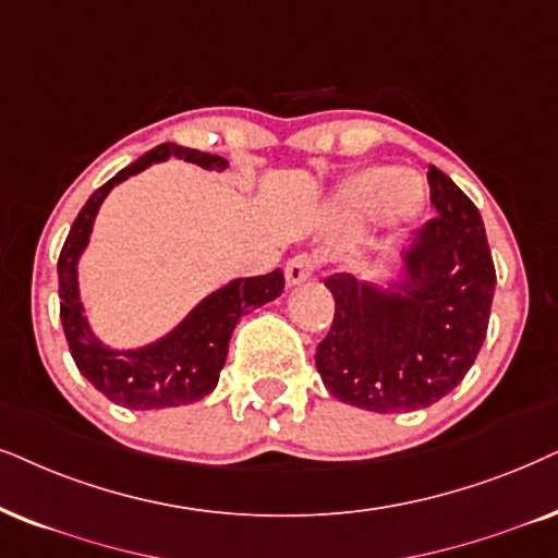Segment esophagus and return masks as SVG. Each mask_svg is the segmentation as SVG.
Wrapping results in <instances>:
<instances>
[{"label": "esophagus", "mask_w": 558, "mask_h": 558, "mask_svg": "<svg viewBox=\"0 0 558 558\" xmlns=\"http://www.w3.org/2000/svg\"><path fill=\"white\" fill-rule=\"evenodd\" d=\"M314 270H316V263L308 255H299V257L288 259V265H286V283L291 286V288L306 283V280L314 275Z\"/></svg>", "instance_id": "1"}]
</instances>
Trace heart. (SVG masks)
<instances>
[{"label": "heart", "instance_id": "b5f03b06", "mask_svg": "<svg viewBox=\"0 0 558 558\" xmlns=\"http://www.w3.org/2000/svg\"><path fill=\"white\" fill-rule=\"evenodd\" d=\"M427 206V185L420 174L397 172L393 167H363L342 182L337 208L350 218L380 216L389 229L414 223Z\"/></svg>", "mask_w": 558, "mask_h": 558}]
</instances>
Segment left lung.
<instances>
[{
	"label": "left lung",
	"instance_id": "8db88e82",
	"mask_svg": "<svg viewBox=\"0 0 558 558\" xmlns=\"http://www.w3.org/2000/svg\"><path fill=\"white\" fill-rule=\"evenodd\" d=\"M427 180L437 218L399 252V272L324 280L335 322L316 348V371L350 407L425 409L461 384L482 350L497 286L482 214L437 167Z\"/></svg>",
	"mask_w": 558,
	"mask_h": 558
}]
</instances>
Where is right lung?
Segmentation results:
<instances>
[{
	"label": "right lung",
	"mask_w": 558,
	"mask_h": 558,
	"mask_svg": "<svg viewBox=\"0 0 558 558\" xmlns=\"http://www.w3.org/2000/svg\"><path fill=\"white\" fill-rule=\"evenodd\" d=\"M167 159H185L208 172H223L229 167L223 157L187 149L172 141L154 146L89 195L59 255L61 324L76 368L112 404L125 409L182 407L208 397L227 363L236 322L252 308L278 299L286 288L283 270L257 278H234L195 303L185 319L159 340L138 348H112L97 337L80 293V259L89 244L95 218L112 187Z\"/></svg>",
	"instance_id": "1"
}]
</instances>
